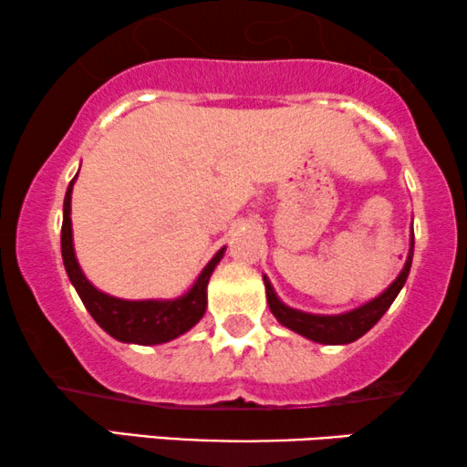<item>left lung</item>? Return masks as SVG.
Listing matches in <instances>:
<instances>
[{
    "label": "left lung",
    "mask_w": 467,
    "mask_h": 467,
    "mask_svg": "<svg viewBox=\"0 0 467 467\" xmlns=\"http://www.w3.org/2000/svg\"><path fill=\"white\" fill-rule=\"evenodd\" d=\"M411 258H414V233H411L410 254H407L405 267L399 274L397 280H394L379 297L370 299V302H366L356 310L342 312V315H310V312L295 310L291 306L280 302L274 286H271L269 277L263 275L269 310L274 312V317L282 323V326L293 329V332H297L299 336H306L308 340L321 342V345H349V342L358 340L359 336L368 332V329L386 315V310L390 308L394 299H397V295L405 285L407 275H410Z\"/></svg>",
    "instance_id": "left-lung-1"
}]
</instances>
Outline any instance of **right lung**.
<instances>
[{
    "instance_id": "right-lung-1",
    "label": "right lung",
    "mask_w": 467,
    "mask_h": 467,
    "mask_svg": "<svg viewBox=\"0 0 467 467\" xmlns=\"http://www.w3.org/2000/svg\"><path fill=\"white\" fill-rule=\"evenodd\" d=\"M77 179V176H75ZM75 179L70 181L67 196H64V220H62V261L68 280L79 293L81 302L90 312L94 321L108 332L111 338L133 345H161L179 338L190 332L206 310V285L209 277L222 261L226 245L211 258L209 265L200 271L193 286L176 299H118L108 293H101L88 282V277L77 263L73 247V223H70V193Z\"/></svg>"
}]
</instances>
